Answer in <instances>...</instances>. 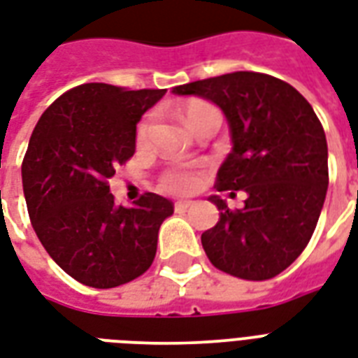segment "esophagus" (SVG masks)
<instances>
[{
	"label": "esophagus",
	"instance_id": "1",
	"mask_svg": "<svg viewBox=\"0 0 358 358\" xmlns=\"http://www.w3.org/2000/svg\"><path fill=\"white\" fill-rule=\"evenodd\" d=\"M191 201H178V203L174 204V210H176V212H184V210H187L191 206Z\"/></svg>",
	"mask_w": 358,
	"mask_h": 358
}]
</instances>
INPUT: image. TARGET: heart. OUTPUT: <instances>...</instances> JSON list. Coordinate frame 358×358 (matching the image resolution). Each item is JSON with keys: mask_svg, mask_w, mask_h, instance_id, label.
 Returning <instances> with one entry per match:
<instances>
[{"mask_svg": "<svg viewBox=\"0 0 358 358\" xmlns=\"http://www.w3.org/2000/svg\"><path fill=\"white\" fill-rule=\"evenodd\" d=\"M180 114H182L185 125L193 131L195 129V125L199 124V120L204 118L206 114H217V110L212 108L210 105H206V103H203V101H191V103L182 106ZM150 120H146V122H143L141 127H138V141H144V138H146ZM161 185L167 191H171V193H189V191H193L199 185V173L189 167H173L163 174Z\"/></svg>", "mask_w": 358, "mask_h": 358, "instance_id": "obj_1", "label": "heart"}]
</instances>
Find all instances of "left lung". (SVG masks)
Segmentation results:
<instances>
[{
    "mask_svg": "<svg viewBox=\"0 0 358 358\" xmlns=\"http://www.w3.org/2000/svg\"><path fill=\"white\" fill-rule=\"evenodd\" d=\"M173 94L220 106L233 148L215 187L248 195L240 210L208 197L220 210V222L201 236L210 263L242 280L278 276L312 238L329 187L327 136L312 105L287 82L252 71L189 82Z\"/></svg>",
    "mask_w": 358,
    "mask_h": 358,
    "instance_id": "1",
    "label": "left lung"
}]
</instances>
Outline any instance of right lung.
I'll list each match as a JSON object with an SVG mask.
<instances>
[{
  "mask_svg": "<svg viewBox=\"0 0 358 358\" xmlns=\"http://www.w3.org/2000/svg\"><path fill=\"white\" fill-rule=\"evenodd\" d=\"M167 90L82 84L54 101L35 125L22 185L35 233L59 268L88 287L110 289L150 268L169 199L144 193L114 203L108 178L135 154L136 124Z\"/></svg>",
  "mask_w": 358,
  "mask_h": 358,
  "instance_id": "add662e5",
  "label": "right lung"
}]
</instances>
